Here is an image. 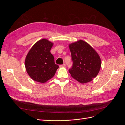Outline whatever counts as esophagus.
<instances>
[{
  "label": "esophagus",
  "instance_id": "obj_1",
  "mask_svg": "<svg viewBox=\"0 0 125 125\" xmlns=\"http://www.w3.org/2000/svg\"><path fill=\"white\" fill-rule=\"evenodd\" d=\"M66 66V65L65 63H63V65H60V66H59V67H60V68H62V67H65Z\"/></svg>",
  "mask_w": 125,
  "mask_h": 125
}]
</instances>
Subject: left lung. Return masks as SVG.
<instances>
[{
    "label": "left lung",
    "instance_id": "8db88e82",
    "mask_svg": "<svg viewBox=\"0 0 125 125\" xmlns=\"http://www.w3.org/2000/svg\"><path fill=\"white\" fill-rule=\"evenodd\" d=\"M73 67L69 70L71 77L81 83L91 81L101 67L100 57L95 50L83 40L69 45Z\"/></svg>",
    "mask_w": 125,
    "mask_h": 125
}]
</instances>
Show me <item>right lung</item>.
<instances>
[{"instance_id": "1", "label": "right lung", "mask_w": 125, "mask_h": 125, "mask_svg": "<svg viewBox=\"0 0 125 125\" xmlns=\"http://www.w3.org/2000/svg\"><path fill=\"white\" fill-rule=\"evenodd\" d=\"M53 43L46 39L37 41L28 52L25 59L28 74L34 81L45 83L54 76L59 66L51 53Z\"/></svg>"}]
</instances>
